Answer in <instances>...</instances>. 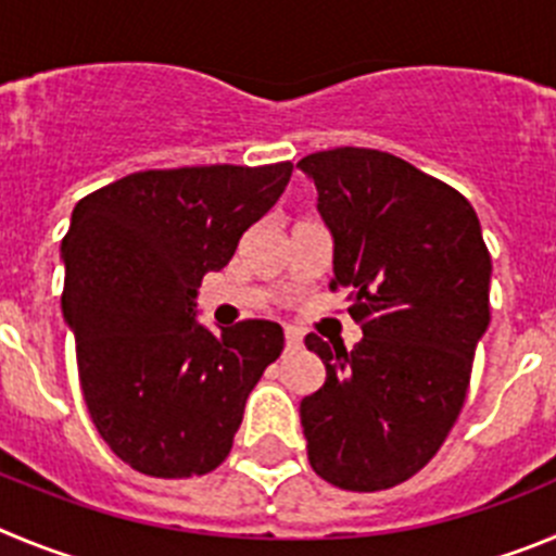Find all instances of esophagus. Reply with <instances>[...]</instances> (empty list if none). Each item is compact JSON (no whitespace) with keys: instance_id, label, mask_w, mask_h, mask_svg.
<instances>
[{"instance_id":"esophagus-1","label":"esophagus","mask_w":556,"mask_h":556,"mask_svg":"<svg viewBox=\"0 0 556 556\" xmlns=\"http://www.w3.org/2000/svg\"><path fill=\"white\" fill-rule=\"evenodd\" d=\"M285 346L288 349L302 346V332H299V329H285Z\"/></svg>"}]
</instances>
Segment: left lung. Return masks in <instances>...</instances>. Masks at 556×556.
Returning <instances> with one entry per match:
<instances>
[{
  "mask_svg": "<svg viewBox=\"0 0 556 556\" xmlns=\"http://www.w3.org/2000/svg\"><path fill=\"white\" fill-rule=\"evenodd\" d=\"M334 238L329 290H349L352 352L304 338L327 382L302 402L313 471L374 493L443 446L490 324V252L471 202L396 154L338 147L299 160Z\"/></svg>",
  "mask_w": 556,
  "mask_h": 556,
  "instance_id": "obj_1",
  "label": "left lung"
}]
</instances>
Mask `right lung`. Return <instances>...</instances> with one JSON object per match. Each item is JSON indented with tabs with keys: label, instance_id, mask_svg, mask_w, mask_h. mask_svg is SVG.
I'll list each match as a JSON object with an SVG mask.
<instances>
[{
	"label": "right lung",
	"instance_id": "add662e5",
	"mask_svg": "<svg viewBox=\"0 0 556 556\" xmlns=\"http://www.w3.org/2000/svg\"><path fill=\"white\" fill-rule=\"evenodd\" d=\"M293 163L135 172L79 199L63 238V318L110 452L157 479L216 471L247 396L282 354L263 318L213 334L193 318L207 271L282 197Z\"/></svg>",
	"mask_w": 556,
	"mask_h": 556
}]
</instances>
